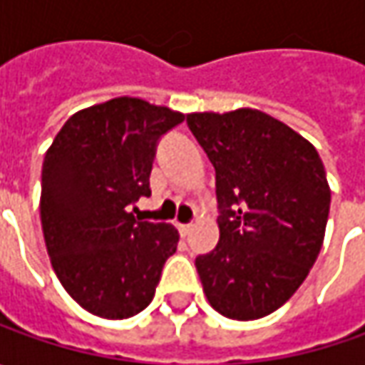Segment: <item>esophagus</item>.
Wrapping results in <instances>:
<instances>
[{"instance_id": "obj_1", "label": "esophagus", "mask_w": 365, "mask_h": 365, "mask_svg": "<svg viewBox=\"0 0 365 365\" xmlns=\"http://www.w3.org/2000/svg\"><path fill=\"white\" fill-rule=\"evenodd\" d=\"M176 230L180 233V237H187L190 233V225L189 223H176Z\"/></svg>"}]
</instances>
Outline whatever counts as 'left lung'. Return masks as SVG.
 <instances>
[{"label": "left lung", "mask_w": 365, "mask_h": 365, "mask_svg": "<svg viewBox=\"0 0 365 365\" xmlns=\"http://www.w3.org/2000/svg\"><path fill=\"white\" fill-rule=\"evenodd\" d=\"M215 168L219 242L195 266L211 307L237 321L280 309L313 268L331 190L313 144L258 109L190 113Z\"/></svg>", "instance_id": "8db88e82"}]
</instances>
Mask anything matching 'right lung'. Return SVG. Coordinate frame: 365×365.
Instances as JSON below:
<instances>
[{
  "label": "right lung",
  "mask_w": 365,
  "mask_h": 365,
  "mask_svg": "<svg viewBox=\"0 0 365 365\" xmlns=\"http://www.w3.org/2000/svg\"><path fill=\"white\" fill-rule=\"evenodd\" d=\"M182 121L168 107L118 97L68 118L44 156L40 219L50 262L93 315L144 311L176 252L175 225L135 221L130 209L150 197L156 146Z\"/></svg>",
  "instance_id": "add662e5"
}]
</instances>
